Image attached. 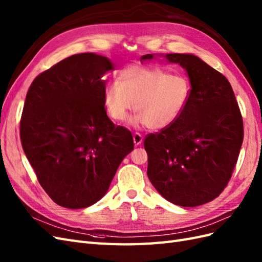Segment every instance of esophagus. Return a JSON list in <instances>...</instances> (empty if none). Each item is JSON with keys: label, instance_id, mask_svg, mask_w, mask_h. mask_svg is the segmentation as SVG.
<instances>
[{"label": "esophagus", "instance_id": "esophagus-1", "mask_svg": "<svg viewBox=\"0 0 262 262\" xmlns=\"http://www.w3.org/2000/svg\"><path fill=\"white\" fill-rule=\"evenodd\" d=\"M141 143H143V135H141V134H139V133L134 134V144L138 146Z\"/></svg>", "mask_w": 262, "mask_h": 262}]
</instances>
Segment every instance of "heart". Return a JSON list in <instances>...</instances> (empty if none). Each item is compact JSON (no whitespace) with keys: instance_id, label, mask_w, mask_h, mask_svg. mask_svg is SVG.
<instances>
[{"instance_id":"b5f03b06","label":"heart","mask_w":262,"mask_h":262,"mask_svg":"<svg viewBox=\"0 0 262 262\" xmlns=\"http://www.w3.org/2000/svg\"><path fill=\"white\" fill-rule=\"evenodd\" d=\"M190 93V80L182 73L130 66L118 71L114 83L104 90L103 102L113 121L124 122L134 107L133 125L161 129L181 116Z\"/></svg>"}]
</instances>
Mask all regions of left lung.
Listing matches in <instances>:
<instances>
[{"instance_id":"1","label":"left lung","mask_w":262,"mask_h":262,"mask_svg":"<svg viewBox=\"0 0 262 262\" xmlns=\"http://www.w3.org/2000/svg\"><path fill=\"white\" fill-rule=\"evenodd\" d=\"M188 74L191 93L177 121L145 139L147 174L176 205L208 203L225 189L244 139L243 117L231 85L221 72L190 54H167ZM154 55L140 57L150 60Z\"/></svg>"}]
</instances>
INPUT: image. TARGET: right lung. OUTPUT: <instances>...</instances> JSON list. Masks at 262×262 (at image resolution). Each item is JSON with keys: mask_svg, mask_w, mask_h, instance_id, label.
<instances>
[{"mask_svg": "<svg viewBox=\"0 0 262 262\" xmlns=\"http://www.w3.org/2000/svg\"><path fill=\"white\" fill-rule=\"evenodd\" d=\"M108 58L73 55L37 76L20 118V141L38 182L62 207L84 208L107 192L134 149L132 133L104 107Z\"/></svg>", "mask_w": 262, "mask_h": 262, "instance_id": "1", "label": "right lung"}]
</instances>
